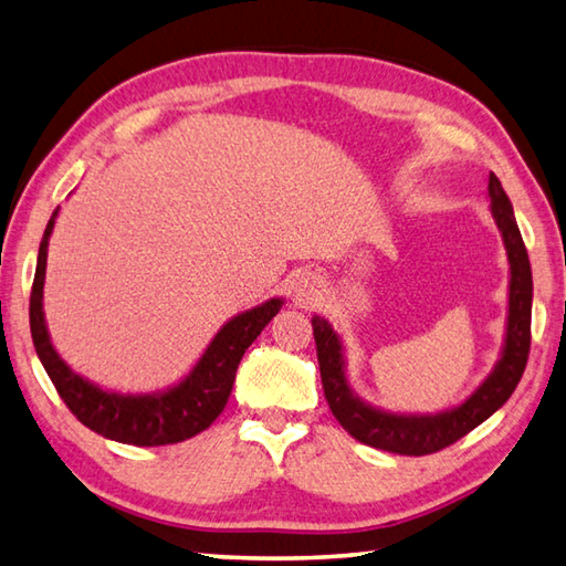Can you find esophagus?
Masks as SVG:
<instances>
[{
  "mask_svg": "<svg viewBox=\"0 0 566 566\" xmlns=\"http://www.w3.org/2000/svg\"><path fill=\"white\" fill-rule=\"evenodd\" d=\"M292 292H294V296L296 298H302V302H311V298H314V282L308 280V276H302V280H296L294 284H292Z\"/></svg>",
  "mask_w": 566,
  "mask_h": 566,
  "instance_id": "esophagus-1",
  "label": "esophagus"
}]
</instances>
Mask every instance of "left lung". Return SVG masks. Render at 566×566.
<instances>
[{"label": "left lung", "instance_id": "1", "mask_svg": "<svg viewBox=\"0 0 566 566\" xmlns=\"http://www.w3.org/2000/svg\"><path fill=\"white\" fill-rule=\"evenodd\" d=\"M489 199L491 216L499 226L511 264L506 335H503L499 363L462 403L438 413H394L367 403L365 399H359L350 381H347L345 347L340 335L323 316L311 318L321 381L331 411L355 440L369 444V448L413 457L438 452L464 438L467 432H472L489 416H494L518 387L527 353H531L533 272L523 235L518 231V221L513 216V203L494 172L489 175Z\"/></svg>", "mask_w": 566, "mask_h": 566}]
</instances>
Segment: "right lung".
Wrapping results in <instances>:
<instances>
[{
	"instance_id": "1",
	"label": "right lung",
	"mask_w": 566,
	"mask_h": 566,
	"mask_svg": "<svg viewBox=\"0 0 566 566\" xmlns=\"http://www.w3.org/2000/svg\"><path fill=\"white\" fill-rule=\"evenodd\" d=\"M53 211L51 221L39 248V262H35V276L31 290V338L35 345L43 369L51 377L60 399L67 403L80 423L99 436L138 444V448H155V444H172L197 432L207 430L226 408L228 396L233 391L235 369L245 350L258 338L262 328L280 314L284 298L274 296L260 306H252L243 314L223 323L221 331L213 335L207 350L197 359L185 379L163 391L146 394H124L109 391L87 377L77 375L51 343V333L45 326L43 314V284H45V262H48V240H51L53 226L57 219Z\"/></svg>"
}]
</instances>
